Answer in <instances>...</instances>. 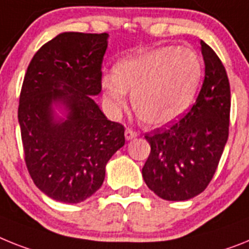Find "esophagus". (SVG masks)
I'll use <instances>...</instances> for the list:
<instances>
[{"mask_svg":"<svg viewBox=\"0 0 249 249\" xmlns=\"http://www.w3.org/2000/svg\"><path fill=\"white\" fill-rule=\"evenodd\" d=\"M124 137H126L127 141H131V140L136 139L137 137V132L136 131H133V129L131 128H127L126 132H124Z\"/></svg>","mask_w":249,"mask_h":249,"instance_id":"34e87169","label":"esophagus"}]
</instances>
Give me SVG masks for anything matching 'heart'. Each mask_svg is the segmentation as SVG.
I'll use <instances>...</instances> for the list:
<instances>
[{
    "label": "heart",
    "mask_w": 249,
    "mask_h": 249,
    "mask_svg": "<svg viewBox=\"0 0 249 249\" xmlns=\"http://www.w3.org/2000/svg\"><path fill=\"white\" fill-rule=\"evenodd\" d=\"M203 78L199 55L189 48L162 46L121 59L114 74H104L101 88L112 114L127 104V92L146 124L166 126L190 108Z\"/></svg>",
    "instance_id": "1"
}]
</instances>
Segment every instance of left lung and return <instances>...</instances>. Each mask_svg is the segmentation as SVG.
Returning <instances> with one entry per match:
<instances>
[{
  "label": "left lung",
  "instance_id": "obj_1",
  "mask_svg": "<svg viewBox=\"0 0 249 249\" xmlns=\"http://www.w3.org/2000/svg\"><path fill=\"white\" fill-rule=\"evenodd\" d=\"M200 45L205 75L194 106L171 127L145 136L151 152L142 176L165 200H189L205 190L228 140V76L213 49L204 41Z\"/></svg>",
  "mask_w": 249,
  "mask_h": 249
}]
</instances>
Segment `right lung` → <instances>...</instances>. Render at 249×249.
Instances as JSON below:
<instances>
[{"label":"right lung","instance_id":"right-lung-1","mask_svg":"<svg viewBox=\"0 0 249 249\" xmlns=\"http://www.w3.org/2000/svg\"><path fill=\"white\" fill-rule=\"evenodd\" d=\"M108 36L59 34L37 50L25 74L18 123L26 166L35 185L61 203L92 196L124 145V127L93 99L102 90Z\"/></svg>","mask_w":249,"mask_h":249}]
</instances>
